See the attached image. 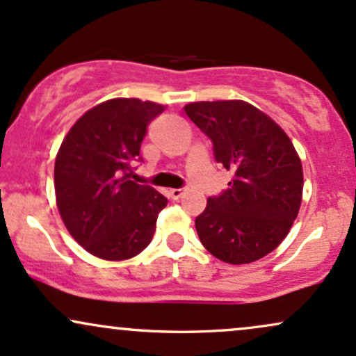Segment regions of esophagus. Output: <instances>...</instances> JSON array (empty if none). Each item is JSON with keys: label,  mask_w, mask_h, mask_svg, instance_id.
Masks as SVG:
<instances>
[{"label": "esophagus", "mask_w": 356, "mask_h": 356, "mask_svg": "<svg viewBox=\"0 0 356 356\" xmlns=\"http://www.w3.org/2000/svg\"><path fill=\"white\" fill-rule=\"evenodd\" d=\"M186 194V189H184V187H179V189H170V192H169V195L172 199H179V197H182V195Z\"/></svg>", "instance_id": "34e87169"}]
</instances>
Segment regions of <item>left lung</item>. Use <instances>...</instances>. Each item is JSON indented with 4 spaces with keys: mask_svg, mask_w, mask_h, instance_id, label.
<instances>
[{
    "mask_svg": "<svg viewBox=\"0 0 356 356\" xmlns=\"http://www.w3.org/2000/svg\"><path fill=\"white\" fill-rule=\"evenodd\" d=\"M187 117L212 142L216 162L232 177L207 199L195 229L218 259L246 264L280 246L296 219L303 167L284 130L243 100L195 102Z\"/></svg>",
    "mask_w": 356,
    "mask_h": 356,
    "instance_id": "left-lung-1",
    "label": "left lung"
}]
</instances>
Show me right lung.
Instances as JSON below:
<instances>
[{
    "instance_id": "obj_1",
    "label": "right lung",
    "mask_w": 356,
    "mask_h": 356,
    "mask_svg": "<svg viewBox=\"0 0 356 356\" xmlns=\"http://www.w3.org/2000/svg\"><path fill=\"white\" fill-rule=\"evenodd\" d=\"M164 105L113 99L83 113L61 142L55 161L56 206L73 239L108 261L137 256L149 246L167 199L130 181L142 162L147 125Z\"/></svg>"
}]
</instances>
